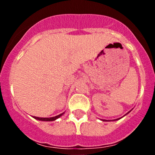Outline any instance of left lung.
Instances as JSON below:
<instances>
[{
	"instance_id": "8db88e82",
	"label": "left lung",
	"mask_w": 155,
	"mask_h": 155,
	"mask_svg": "<svg viewBox=\"0 0 155 155\" xmlns=\"http://www.w3.org/2000/svg\"><path fill=\"white\" fill-rule=\"evenodd\" d=\"M127 112V113H129V112ZM120 118H117V119H115V120H113V121H117V120L120 119ZM103 121H107V120H103Z\"/></svg>"
}]
</instances>
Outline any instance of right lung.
<instances>
[{
	"label": "right lung",
	"mask_w": 155,
	"mask_h": 155,
	"mask_svg": "<svg viewBox=\"0 0 155 155\" xmlns=\"http://www.w3.org/2000/svg\"><path fill=\"white\" fill-rule=\"evenodd\" d=\"M64 112H63V113L60 114V115H57V116H54V117H51V118H40V117H36V116H33V118H35V119L37 120H40V121H54V120L58 119V118H60L61 115H64Z\"/></svg>",
	"instance_id": "obj_1"
}]
</instances>
